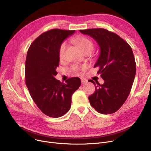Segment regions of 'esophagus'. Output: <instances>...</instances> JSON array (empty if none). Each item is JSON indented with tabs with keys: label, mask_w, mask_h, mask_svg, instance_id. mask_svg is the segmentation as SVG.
<instances>
[{
	"label": "esophagus",
	"mask_w": 151,
	"mask_h": 151,
	"mask_svg": "<svg viewBox=\"0 0 151 151\" xmlns=\"http://www.w3.org/2000/svg\"><path fill=\"white\" fill-rule=\"evenodd\" d=\"M87 83H88V81L86 80H84V79H81V84H86Z\"/></svg>",
	"instance_id": "1"
}]
</instances>
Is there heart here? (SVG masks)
<instances>
[{
  "mask_svg": "<svg viewBox=\"0 0 151 151\" xmlns=\"http://www.w3.org/2000/svg\"><path fill=\"white\" fill-rule=\"evenodd\" d=\"M74 41L77 43L81 48L85 52L88 50H92L93 49V43L92 40L86 37H78L74 39ZM67 46V42L63 41L60 45L59 50V55L60 59L64 58L65 55V51ZM86 66L79 67L78 65H74L72 67V70L76 73H78L80 70H85Z\"/></svg>",
  "mask_w": 151,
  "mask_h": 151,
  "instance_id": "b5f03b06",
  "label": "heart"
}]
</instances>
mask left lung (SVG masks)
<instances>
[{"label": "left lung", "instance_id": "left-lung-1", "mask_svg": "<svg viewBox=\"0 0 151 151\" xmlns=\"http://www.w3.org/2000/svg\"><path fill=\"white\" fill-rule=\"evenodd\" d=\"M95 39L100 54L94 65L105 81L103 84L90 80L96 91L89 96L91 105L97 112L112 114L129 97L136 74V63L130 46L116 34L105 29L80 30Z\"/></svg>", "mask_w": 151, "mask_h": 151}]
</instances>
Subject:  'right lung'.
<instances>
[{"instance_id": "right-lung-1", "label": "right lung", "mask_w": 151, "mask_h": 151, "mask_svg": "<svg viewBox=\"0 0 151 151\" xmlns=\"http://www.w3.org/2000/svg\"><path fill=\"white\" fill-rule=\"evenodd\" d=\"M75 30L53 29L38 37L31 43L26 60V84L31 97L45 115L59 117L71 107V96L81 86L80 78L57 80L59 50L62 42Z\"/></svg>"}]
</instances>
